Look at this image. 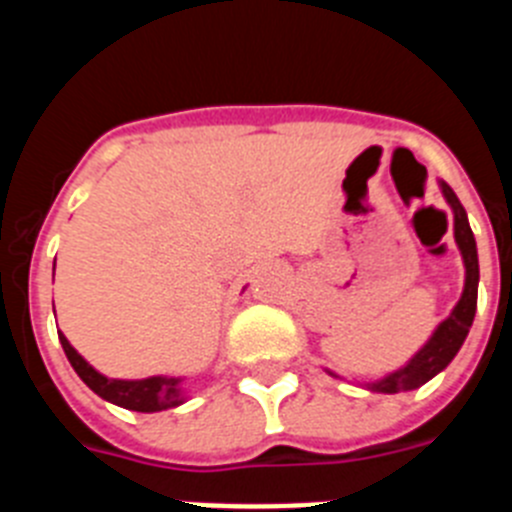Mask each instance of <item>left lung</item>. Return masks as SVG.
I'll use <instances>...</instances> for the list:
<instances>
[{"instance_id": "1", "label": "left lung", "mask_w": 512, "mask_h": 512, "mask_svg": "<svg viewBox=\"0 0 512 512\" xmlns=\"http://www.w3.org/2000/svg\"><path fill=\"white\" fill-rule=\"evenodd\" d=\"M441 192L446 197V202L454 210V238L456 246L461 251V259L467 266V282H464V292H461V300L456 302L454 312L449 318L443 320L436 328L428 343L420 348L418 354L408 361V364L397 369V372L387 374L379 382L369 384L372 392H384V395H395V392H408L425 384L428 379L436 377L438 372H443L446 366L451 364L456 354H459L461 343L467 338L469 328H472L474 312H477V284H479V261H477V243H474V233L469 228L467 210L461 207L459 197L454 194V189L446 182H441Z\"/></svg>"}]
</instances>
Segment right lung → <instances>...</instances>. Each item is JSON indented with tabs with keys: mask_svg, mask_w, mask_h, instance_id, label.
Here are the masks:
<instances>
[{
	"mask_svg": "<svg viewBox=\"0 0 512 512\" xmlns=\"http://www.w3.org/2000/svg\"><path fill=\"white\" fill-rule=\"evenodd\" d=\"M58 338H61L63 351L69 356L71 366H74V372L81 377V382L87 384L92 392H97L102 400L115 402L120 408L135 410V413H158V410L176 408V405L184 402V390L182 384H179L182 379L148 377L135 379V382H128V379H107L76 354V348L66 341L63 333H58Z\"/></svg>",
	"mask_w": 512,
	"mask_h": 512,
	"instance_id": "right-lung-1",
	"label": "right lung"
}]
</instances>
